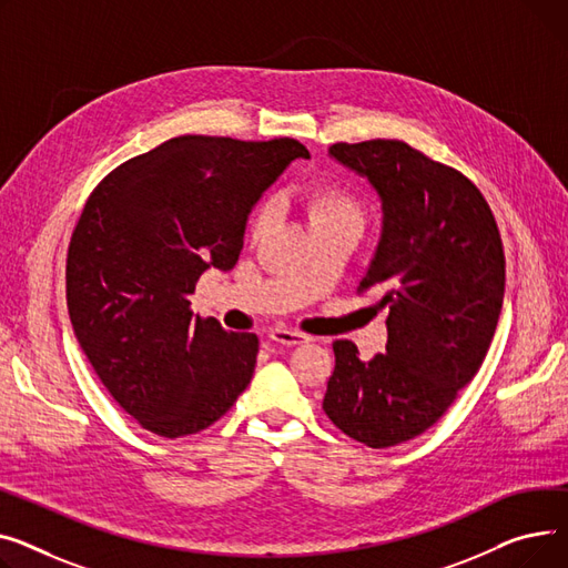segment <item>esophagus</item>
I'll use <instances>...</instances> for the list:
<instances>
[{
  "label": "esophagus",
  "mask_w": 568,
  "mask_h": 568,
  "mask_svg": "<svg viewBox=\"0 0 568 568\" xmlns=\"http://www.w3.org/2000/svg\"><path fill=\"white\" fill-rule=\"evenodd\" d=\"M268 337H271L275 344H280V346H300V344L312 342L310 335H303V332H297V329H284V327L271 329Z\"/></svg>",
  "instance_id": "1"
}]
</instances>
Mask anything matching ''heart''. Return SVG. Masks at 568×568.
<instances>
[{
  "label": "heart",
  "mask_w": 568,
  "mask_h": 568,
  "mask_svg": "<svg viewBox=\"0 0 568 568\" xmlns=\"http://www.w3.org/2000/svg\"><path fill=\"white\" fill-rule=\"evenodd\" d=\"M303 206L307 213V220L312 224V231L316 229H332V226H348V229H362L364 224V206L355 192H351L346 185L335 181H316L303 190ZM273 217L271 204H263L254 211L250 220V233L258 239L261 233L268 229Z\"/></svg>",
  "instance_id": "b5f03b06"
}]
</instances>
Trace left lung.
<instances>
[{
    "label": "left lung",
    "mask_w": 568,
    "mask_h": 568,
    "mask_svg": "<svg viewBox=\"0 0 568 568\" xmlns=\"http://www.w3.org/2000/svg\"><path fill=\"white\" fill-rule=\"evenodd\" d=\"M329 153L383 199V239L357 293L387 307V353L339 339L323 410L348 438L385 449L436 424L490 348L505 300V247L479 187L404 140Z\"/></svg>",
    "instance_id": "left-lung-1"
}]
</instances>
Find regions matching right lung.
I'll return each mask as SVG.
<instances>
[{
    "mask_svg": "<svg viewBox=\"0 0 568 568\" xmlns=\"http://www.w3.org/2000/svg\"><path fill=\"white\" fill-rule=\"evenodd\" d=\"M291 138L181 135L125 160L89 194L65 256L75 337L114 402L160 438L215 424L252 381L258 337L192 316L211 265L231 271Z\"/></svg>",
    "mask_w": 568,
    "mask_h": 568,
    "instance_id": "obj_1",
    "label": "right lung"
}]
</instances>
